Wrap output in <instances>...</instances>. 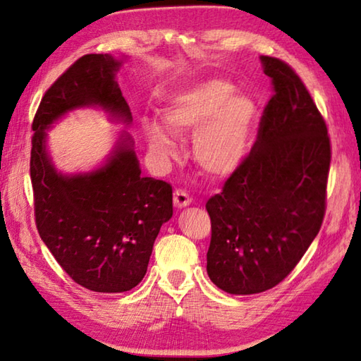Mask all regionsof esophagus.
<instances>
[{
  "instance_id": "esophagus-1",
  "label": "esophagus",
  "mask_w": 361,
  "mask_h": 361,
  "mask_svg": "<svg viewBox=\"0 0 361 361\" xmlns=\"http://www.w3.org/2000/svg\"><path fill=\"white\" fill-rule=\"evenodd\" d=\"M173 204L175 207H178V209H183V207H188L191 204V197H189V194L186 191H183V189H175Z\"/></svg>"
}]
</instances>
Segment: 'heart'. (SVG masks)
Wrapping results in <instances>:
<instances>
[{"label":"heart","mask_w":361,"mask_h":361,"mask_svg":"<svg viewBox=\"0 0 361 361\" xmlns=\"http://www.w3.org/2000/svg\"><path fill=\"white\" fill-rule=\"evenodd\" d=\"M224 79H207L183 90L164 109L167 127L146 124L152 154L169 161L176 154V135L195 133L194 157L204 172L228 175L240 166L252 146L258 105L248 95H234Z\"/></svg>","instance_id":"obj_1"}]
</instances>
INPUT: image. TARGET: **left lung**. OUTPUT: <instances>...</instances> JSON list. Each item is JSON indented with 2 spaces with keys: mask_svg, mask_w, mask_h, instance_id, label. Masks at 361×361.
I'll return each mask as SVG.
<instances>
[{
  "mask_svg": "<svg viewBox=\"0 0 361 361\" xmlns=\"http://www.w3.org/2000/svg\"><path fill=\"white\" fill-rule=\"evenodd\" d=\"M274 95L256 142L207 200L212 239L207 272L231 295L279 285L307 252L326 210L331 162L325 119L288 63L261 57Z\"/></svg>",
  "mask_w": 361,
  "mask_h": 361,
  "instance_id": "8db88e82",
  "label": "left lung"
}]
</instances>
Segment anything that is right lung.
Listing matches in <instances>:
<instances>
[{
	"label": "right lung",
	"instance_id": "obj_1",
	"mask_svg": "<svg viewBox=\"0 0 361 361\" xmlns=\"http://www.w3.org/2000/svg\"><path fill=\"white\" fill-rule=\"evenodd\" d=\"M119 66L108 54L78 59L46 90L32 124L36 229L73 282L97 293L129 291L142 282L161 226L173 215L172 186L142 176L127 133L105 166L90 173H57L47 156L44 130L71 109L99 105L130 122L114 81Z\"/></svg>",
	"mask_w": 361,
	"mask_h": 361
}]
</instances>
